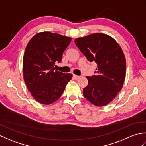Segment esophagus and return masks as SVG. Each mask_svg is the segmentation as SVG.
<instances>
[{
    "label": "esophagus",
    "instance_id": "34e87169",
    "mask_svg": "<svg viewBox=\"0 0 146 146\" xmlns=\"http://www.w3.org/2000/svg\"><path fill=\"white\" fill-rule=\"evenodd\" d=\"M73 77H74V78H76V79H79L81 76H78V75H73Z\"/></svg>",
    "mask_w": 146,
    "mask_h": 146
}]
</instances>
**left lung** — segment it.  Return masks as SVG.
Returning a JSON list of instances; mask_svg holds the SVG:
<instances>
[{
    "label": "left lung",
    "instance_id": "left-lung-1",
    "mask_svg": "<svg viewBox=\"0 0 146 146\" xmlns=\"http://www.w3.org/2000/svg\"><path fill=\"white\" fill-rule=\"evenodd\" d=\"M75 42L89 61L97 64V75L86 76L88 83L83 88V95L95 106L108 104L124 82L126 60L122 48L113 38L103 33L78 38Z\"/></svg>",
    "mask_w": 146,
    "mask_h": 146
}]
</instances>
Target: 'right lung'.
<instances>
[{"label": "right lung", "mask_w": 146, "mask_h": 146, "mask_svg": "<svg viewBox=\"0 0 146 146\" xmlns=\"http://www.w3.org/2000/svg\"><path fill=\"white\" fill-rule=\"evenodd\" d=\"M70 37L44 31L37 33L27 43L23 57V75L27 89L35 100L44 105L56 101L63 94L71 73L54 70L61 61Z\"/></svg>", "instance_id": "add662e5"}]
</instances>
